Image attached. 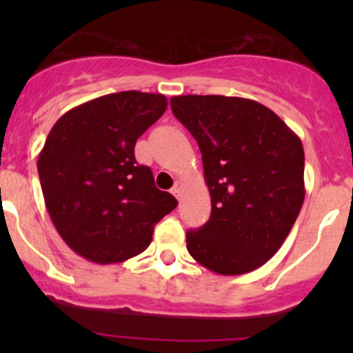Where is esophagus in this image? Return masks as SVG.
<instances>
[{
    "label": "esophagus",
    "mask_w": 353,
    "mask_h": 353,
    "mask_svg": "<svg viewBox=\"0 0 353 353\" xmlns=\"http://www.w3.org/2000/svg\"><path fill=\"white\" fill-rule=\"evenodd\" d=\"M183 188H184V184L181 183V181H176V184H174V188L170 191H172L174 196L181 198V193H183Z\"/></svg>",
    "instance_id": "1"
}]
</instances>
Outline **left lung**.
<instances>
[{
	"instance_id": "1",
	"label": "left lung",
	"mask_w": 353,
	"mask_h": 353,
	"mask_svg": "<svg viewBox=\"0 0 353 353\" xmlns=\"http://www.w3.org/2000/svg\"><path fill=\"white\" fill-rule=\"evenodd\" d=\"M174 116L198 141L212 215L188 230V251L219 275L265 265L287 239L305 196L304 148L259 102L225 95H177Z\"/></svg>"
}]
</instances>
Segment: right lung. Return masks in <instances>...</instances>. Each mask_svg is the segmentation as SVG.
<instances>
[{
    "label": "right lung",
    "instance_id": "add662e5",
    "mask_svg": "<svg viewBox=\"0 0 353 353\" xmlns=\"http://www.w3.org/2000/svg\"><path fill=\"white\" fill-rule=\"evenodd\" d=\"M165 109L162 94L117 92L70 109L49 131L37 160L46 208L81 258L110 265L140 254L177 206L134 159L137 140Z\"/></svg>",
    "mask_w": 353,
    "mask_h": 353
}]
</instances>
